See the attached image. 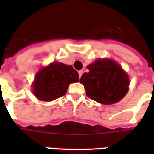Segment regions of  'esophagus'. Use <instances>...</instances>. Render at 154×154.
Segmentation results:
<instances>
[{"instance_id":"34e87169","label":"esophagus","mask_w":154,"mask_h":154,"mask_svg":"<svg viewBox=\"0 0 154 154\" xmlns=\"http://www.w3.org/2000/svg\"><path fill=\"white\" fill-rule=\"evenodd\" d=\"M78 74H79V77H82V75L83 74V70H80V71H78Z\"/></svg>"}]
</instances>
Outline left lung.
<instances>
[{"instance_id":"left-lung-1","label":"left lung","mask_w":154,"mask_h":154,"mask_svg":"<svg viewBox=\"0 0 154 154\" xmlns=\"http://www.w3.org/2000/svg\"><path fill=\"white\" fill-rule=\"evenodd\" d=\"M87 68L89 72L82 75L80 82L89 98L111 105L124 97L129 89V77L118 64L109 59H98Z\"/></svg>"}]
</instances>
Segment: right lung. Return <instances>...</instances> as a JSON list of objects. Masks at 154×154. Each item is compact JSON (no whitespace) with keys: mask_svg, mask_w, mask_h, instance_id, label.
<instances>
[{"mask_svg":"<svg viewBox=\"0 0 154 154\" xmlns=\"http://www.w3.org/2000/svg\"><path fill=\"white\" fill-rule=\"evenodd\" d=\"M78 81V73L72 65L53 62L37 72L33 94L42 101H53L65 95L70 83Z\"/></svg>","mask_w":154,"mask_h":154,"instance_id":"1","label":"right lung"}]
</instances>
